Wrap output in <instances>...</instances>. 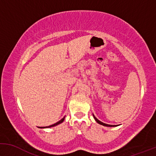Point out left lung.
Instances as JSON below:
<instances>
[{"mask_svg": "<svg viewBox=\"0 0 156 156\" xmlns=\"http://www.w3.org/2000/svg\"><path fill=\"white\" fill-rule=\"evenodd\" d=\"M93 115V117H94V119H95V120L96 122H97L98 124H101V125H102V126H109V127H114V126H118V125H110V124H105V123H103V122H100V120H98L97 118H96L95 116H94V115Z\"/></svg>", "mask_w": 156, "mask_h": 156, "instance_id": "1", "label": "left lung"}]
</instances>
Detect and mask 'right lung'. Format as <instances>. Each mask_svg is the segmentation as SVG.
Masks as SVG:
<instances>
[{
	"mask_svg": "<svg viewBox=\"0 0 156 156\" xmlns=\"http://www.w3.org/2000/svg\"><path fill=\"white\" fill-rule=\"evenodd\" d=\"M64 119H65V117H63V118H62V119H61L60 120V121H58V122H57L56 123H55V124H52V125H50V126H44V127H41V128H50V127H53V126H57V125H58V124H61V123H62V122H63V120H64Z\"/></svg>",
	"mask_w": 156,
	"mask_h": 156,
	"instance_id": "add662e5",
	"label": "right lung"
}]
</instances>
